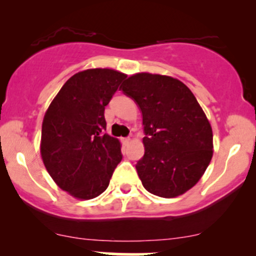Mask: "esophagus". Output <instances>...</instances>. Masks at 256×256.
<instances>
[{
    "label": "esophagus",
    "instance_id": "esophagus-1",
    "mask_svg": "<svg viewBox=\"0 0 256 256\" xmlns=\"http://www.w3.org/2000/svg\"><path fill=\"white\" fill-rule=\"evenodd\" d=\"M130 140H131V138L130 137H126V138H122V142L125 143V144H128V143H130Z\"/></svg>",
    "mask_w": 256,
    "mask_h": 256
}]
</instances>
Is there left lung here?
<instances>
[{"label": "left lung", "mask_w": 256, "mask_h": 256, "mask_svg": "<svg viewBox=\"0 0 256 256\" xmlns=\"http://www.w3.org/2000/svg\"><path fill=\"white\" fill-rule=\"evenodd\" d=\"M122 92L136 102L143 116L144 155L136 170L150 194L171 198L202 177L213 156V132L194 94L167 76L137 73Z\"/></svg>", "instance_id": "left-lung-1"}]
</instances>
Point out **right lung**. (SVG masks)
Segmentation results:
<instances>
[{"mask_svg": "<svg viewBox=\"0 0 256 256\" xmlns=\"http://www.w3.org/2000/svg\"><path fill=\"white\" fill-rule=\"evenodd\" d=\"M126 74L92 68L72 76L44 116L40 155L61 189L80 200L101 195L122 161L120 142L104 134V107Z\"/></svg>", "mask_w": 256, "mask_h": 256, "instance_id": "1", "label": "right lung"}]
</instances>
